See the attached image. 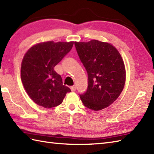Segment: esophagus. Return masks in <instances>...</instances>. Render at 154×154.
Returning a JSON list of instances; mask_svg holds the SVG:
<instances>
[{
	"label": "esophagus",
	"instance_id": "1",
	"mask_svg": "<svg viewBox=\"0 0 154 154\" xmlns=\"http://www.w3.org/2000/svg\"><path fill=\"white\" fill-rule=\"evenodd\" d=\"M71 91H75V90H76V86L75 85L72 86L71 87Z\"/></svg>",
	"mask_w": 154,
	"mask_h": 154
}]
</instances>
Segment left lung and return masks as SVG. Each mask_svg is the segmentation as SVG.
I'll return each instance as SVG.
<instances>
[{
    "label": "left lung",
    "mask_w": 154,
    "mask_h": 154,
    "mask_svg": "<svg viewBox=\"0 0 154 154\" xmlns=\"http://www.w3.org/2000/svg\"><path fill=\"white\" fill-rule=\"evenodd\" d=\"M80 60L88 74V88L80 95L85 106L103 110L115 101L124 87L126 69L117 49L97 40L75 42Z\"/></svg>",
    "instance_id": "left-lung-1"
}]
</instances>
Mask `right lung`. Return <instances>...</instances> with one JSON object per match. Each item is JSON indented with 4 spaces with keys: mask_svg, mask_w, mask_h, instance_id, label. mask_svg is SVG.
Segmentation results:
<instances>
[{
    "mask_svg": "<svg viewBox=\"0 0 154 154\" xmlns=\"http://www.w3.org/2000/svg\"><path fill=\"white\" fill-rule=\"evenodd\" d=\"M74 42L48 41L34 45L21 64V80L28 96L38 105L51 109L63 102L69 87L62 82L54 67L69 51Z\"/></svg>",
    "mask_w": 154,
    "mask_h": 154,
    "instance_id": "obj_1",
    "label": "right lung"
}]
</instances>
